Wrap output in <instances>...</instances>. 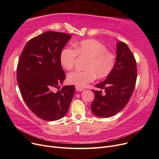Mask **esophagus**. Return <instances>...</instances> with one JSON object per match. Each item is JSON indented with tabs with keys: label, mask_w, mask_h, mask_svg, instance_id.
I'll return each instance as SVG.
<instances>
[{
	"label": "esophagus",
	"mask_w": 159,
	"mask_h": 159,
	"mask_svg": "<svg viewBox=\"0 0 159 159\" xmlns=\"http://www.w3.org/2000/svg\"><path fill=\"white\" fill-rule=\"evenodd\" d=\"M75 89H76L77 91H82L84 90V89H83V88H79V87H78V86H75Z\"/></svg>",
	"instance_id": "esophagus-1"
}]
</instances>
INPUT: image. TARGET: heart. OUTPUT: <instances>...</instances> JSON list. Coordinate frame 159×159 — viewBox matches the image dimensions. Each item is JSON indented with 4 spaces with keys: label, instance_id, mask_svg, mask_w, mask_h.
I'll return each mask as SVG.
<instances>
[{
    "label": "heart",
    "instance_id": "b5f03b06",
    "mask_svg": "<svg viewBox=\"0 0 159 159\" xmlns=\"http://www.w3.org/2000/svg\"><path fill=\"white\" fill-rule=\"evenodd\" d=\"M75 49L64 48L60 54V63L66 70L73 68L77 56L85 57L88 60L85 71H75L68 74L67 81L79 88L86 87L93 82L97 76L104 79L113 71L115 64V55L107 51L106 46L93 39L82 40L74 44Z\"/></svg>",
    "mask_w": 159,
    "mask_h": 159
}]
</instances>
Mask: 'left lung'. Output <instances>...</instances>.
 I'll return each instance as SVG.
<instances>
[{"label":"left lung","instance_id":"1","mask_svg":"<svg viewBox=\"0 0 159 159\" xmlns=\"http://www.w3.org/2000/svg\"><path fill=\"white\" fill-rule=\"evenodd\" d=\"M137 78V64L128 45L123 42L116 43L115 67L105 80L95 86L104 89L95 91L91 105L92 113L98 117L108 118L120 111L126 106L134 90Z\"/></svg>","mask_w":159,"mask_h":159}]
</instances>
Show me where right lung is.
<instances>
[{
    "label": "right lung",
    "instance_id": "obj_1",
    "mask_svg": "<svg viewBox=\"0 0 159 159\" xmlns=\"http://www.w3.org/2000/svg\"><path fill=\"white\" fill-rule=\"evenodd\" d=\"M71 38L62 32L42 33L28 42L18 62L16 77L24 101L33 113L46 121L64 117L75 93L73 85L53 91L66 78L60 54Z\"/></svg>",
    "mask_w": 159,
    "mask_h": 159
}]
</instances>
